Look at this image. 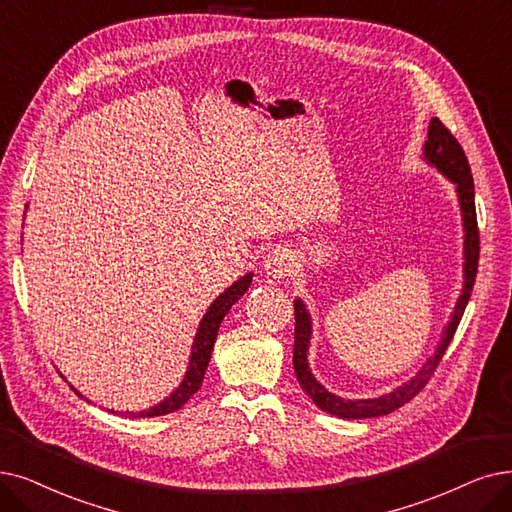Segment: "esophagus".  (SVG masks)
Wrapping results in <instances>:
<instances>
[{"mask_svg":"<svg viewBox=\"0 0 512 512\" xmlns=\"http://www.w3.org/2000/svg\"><path fill=\"white\" fill-rule=\"evenodd\" d=\"M264 271H267V275H271L273 279H285L290 277L292 271H294V258L288 250H273L267 260H264Z\"/></svg>","mask_w":512,"mask_h":512,"instance_id":"34e87169","label":"esophagus"}]
</instances>
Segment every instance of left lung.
I'll return each instance as SVG.
<instances>
[{
    "mask_svg": "<svg viewBox=\"0 0 512 512\" xmlns=\"http://www.w3.org/2000/svg\"><path fill=\"white\" fill-rule=\"evenodd\" d=\"M424 159L456 185L460 212H462V227H464L462 294L454 306L452 319H449V323L445 325V330L441 334V340L437 344L433 357L422 365V370L412 380H407L401 386H397L393 393H386L376 399H342V397L327 391L325 386H321L317 382V378L311 374L309 361H306V355H309L311 334H313L311 315H309V311H306V306L300 298L294 300V317H296L294 372L302 386V391L313 399V403L319 407V410L332 414V416L346 418V420L376 418V416L391 414L397 410V407L405 405L407 401H412L435 374L439 361L443 359L449 342H452V338L458 330V323H460L466 304L470 300V292H473L477 267H479V227H477V212H475V182H473V174H470L468 159L460 147V142L454 138L452 132H449L441 124L437 117H433L431 126H428V138L424 142Z\"/></svg>",
    "mask_w": 512,
    "mask_h": 512,
    "instance_id": "obj_1",
    "label": "left lung"
}]
</instances>
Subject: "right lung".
<instances>
[{
  "instance_id": "1",
  "label": "right lung",
  "mask_w": 512,
  "mask_h": 512,
  "mask_svg": "<svg viewBox=\"0 0 512 512\" xmlns=\"http://www.w3.org/2000/svg\"><path fill=\"white\" fill-rule=\"evenodd\" d=\"M250 283H252V273L243 275L241 279H237L231 285V288L224 290L210 304L208 313L203 315V319H201V323L197 327V334H195V340H193V346H191V359H189L187 374H185V378H182L180 386L176 388V391L170 397H166L161 403L149 407V410H145V412H138V414H134V412H115V414L128 416V418H155V416H166V414H172V412L180 410V407L185 405L199 391V386L203 382V376H206V370H208L210 357H212V349H214V342H216V336H218V327H220L224 315L231 311V306L245 292H248ZM73 391H75V388H73Z\"/></svg>"
}]
</instances>
